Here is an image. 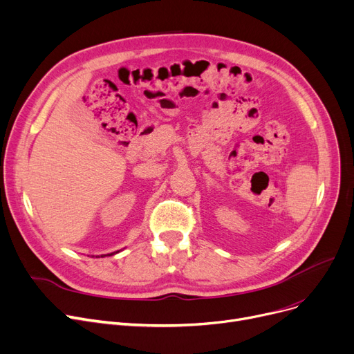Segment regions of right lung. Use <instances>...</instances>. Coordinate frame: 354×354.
<instances>
[{"label": "right lung", "instance_id": "1", "mask_svg": "<svg viewBox=\"0 0 354 354\" xmlns=\"http://www.w3.org/2000/svg\"><path fill=\"white\" fill-rule=\"evenodd\" d=\"M116 252H119V251H116ZM115 252H111V254H106V255H113ZM106 255H102V257H106Z\"/></svg>", "mask_w": 354, "mask_h": 354}]
</instances>
